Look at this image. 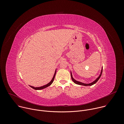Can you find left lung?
Returning <instances> with one entry per match:
<instances>
[{"instance_id":"1","label":"left lung","mask_w":124,"mask_h":124,"mask_svg":"<svg viewBox=\"0 0 124 124\" xmlns=\"http://www.w3.org/2000/svg\"><path fill=\"white\" fill-rule=\"evenodd\" d=\"M102 68H101V73H100V75L99 76V77L95 80H94L93 81L89 83H83V82H80L79 81H78L77 80H76L75 79H74V78H73V76H72V72L71 70H70V76H71V78H72V80L73 81V82L77 84H78V85H83V86H91V85H94V84H95L98 81V80L100 79V77H101V74H102Z\"/></svg>"}]
</instances>
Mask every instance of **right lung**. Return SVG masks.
Returning <instances> with one entry per match:
<instances>
[{
    "mask_svg": "<svg viewBox=\"0 0 124 124\" xmlns=\"http://www.w3.org/2000/svg\"><path fill=\"white\" fill-rule=\"evenodd\" d=\"M56 72V69L55 70V71L54 74V77H53V78H52V79H51V81H50L49 83H48L47 84H46V85H44V86H41V87H34V86H32L29 85V86H30V87H31V88H32L33 89H35V90H42V89H44V88H46V87H48L49 86H50V85L52 83V82H54V78H55V76Z\"/></svg>",
    "mask_w": 124,
    "mask_h": 124,
    "instance_id": "obj_1",
    "label": "right lung"
}]
</instances>
